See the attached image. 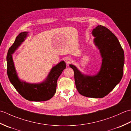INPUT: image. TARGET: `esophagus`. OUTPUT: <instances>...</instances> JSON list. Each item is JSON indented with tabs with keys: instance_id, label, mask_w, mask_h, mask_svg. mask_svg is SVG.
<instances>
[{
	"instance_id": "34e87169",
	"label": "esophagus",
	"mask_w": 131,
	"mask_h": 131,
	"mask_svg": "<svg viewBox=\"0 0 131 131\" xmlns=\"http://www.w3.org/2000/svg\"><path fill=\"white\" fill-rule=\"evenodd\" d=\"M72 58H71V57H66V59H65V61H66V62L68 64H69V63H70L71 62H72Z\"/></svg>"
}]
</instances>
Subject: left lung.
Masks as SVG:
<instances>
[{"instance_id":"obj_1","label":"left lung","mask_w":131,"mask_h":131,"mask_svg":"<svg viewBox=\"0 0 131 131\" xmlns=\"http://www.w3.org/2000/svg\"><path fill=\"white\" fill-rule=\"evenodd\" d=\"M93 43L100 51L102 63L98 73L94 75L83 74L75 66L73 69L76 88L82 95L102 98L107 95L121 82L123 74L124 54L118 39L106 27L97 26L93 30Z\"/></svg>"}]
</instances>
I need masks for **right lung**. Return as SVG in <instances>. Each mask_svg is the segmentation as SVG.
<instances>
[{
  "mask_svg": "<svg viewBox=\"0 0 131 131\" xmlns=\"http://www.w3.org/2000/svg\"><path fill=\"white\" fill-rule=\"evenodd\" d=\"M28 32H22L8 50L7 56V75L10 83L24 98L31 101H45L51 99L56 92L57 79L66 68V63L61 61L53 66L46 79L39 83H30L19 79L14 65L12 54L28 36Z\"/></svg>",
  "mask_w": 131,
  "mask_h": 131,
  "instance_id": "1",
  "label": "right lung"
}]
</instances>
